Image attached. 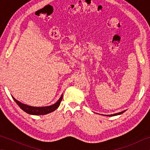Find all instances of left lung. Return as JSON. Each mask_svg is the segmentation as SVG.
Returning <instances> with one entry per match:
<instances>
[{"label": "left lung", "instance_id": "left-lung-1", "mask_svg": "<svg viewBox=\"0 0 150 150\" xmlns=\"http://www.w3.org/2000/svg\"><path fill=\"white\" fill-rule=\"evenodd\" d=\"M126 110H124L123 111H121V112H119V113H114V114H111V115H105L106 116H108V117H113V116H116V115H120L123 113L124 111H125Z\"/></svg>", "mask_w": 150, "mask_h": 150}]
</instances>
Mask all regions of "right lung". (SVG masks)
Wrapping results in <instances>:
<instances>
[{"label": "right lung", "mask_w": 150, "mask_h": 150, "mask_svg": "<svg viewBox=\"0 0 150 150\" xmlns=\"http://www.w3.org/2000/svg\"><path fill=\"white\" fill-rule=\"evenodd\" d=\"M62 97H63V94H62L61 97H60L59 99L57 100V103H55L53 105H51V106H44V107H34V106H28V105L22 104V103H21V102L16 100L13 96H12V98H13V100L15 101V103L18 104V106L26 113L30 115H46L47 113H50L51 112H53V111H54L56 109H57L60 104V102H61L62 99Z\"/></svg>", "instance_id": "1"}]
</instances>
